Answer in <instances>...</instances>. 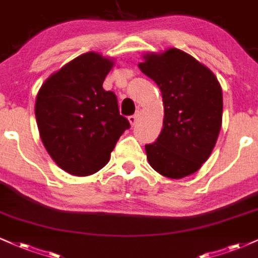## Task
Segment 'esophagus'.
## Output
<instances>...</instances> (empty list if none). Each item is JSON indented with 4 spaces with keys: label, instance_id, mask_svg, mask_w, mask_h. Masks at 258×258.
<instances>
[{
    "label": "esophagus",
    "instance_id": "obj_1",
    "mask_svg": "<svg viewBox=\"0 0 258 258\" xmlns=\"http://www.w3.org/2000/svg\"><path fill=\"white\" fill-rule=\"evenodd\" d=\"M138 119H139V111H137V112H136V114H133V115H131V116L128 117L130 123H131L132 126H135L136 123L138 122Z\"/></svg>",
    "mask_w": 258,
    "mask_h": 258
}]
</instances>
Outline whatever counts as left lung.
<instances>
[{
	"instance_id": "left-lung-1",
	"label": "left lung",
	"mask_w": 258,
	"mask_h": 258,
	"mask_svg": "<svg viewBox=\"0 0 258 258\" xmlns=\"http://www.w3.org/2000/svg\"><path fill=\"white\" fill-rule=\"evenodd\" d=\"M138 67L156 82L164 100V128L146 146L150 166L172 179L197 172L211 155L221 130L220 82L205 65L177 48L144 55Z\"/></svg>"
}]
</instances>
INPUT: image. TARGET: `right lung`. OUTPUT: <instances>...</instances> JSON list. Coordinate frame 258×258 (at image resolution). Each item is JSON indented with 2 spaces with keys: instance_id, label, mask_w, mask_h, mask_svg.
<instances>
[{
  "instance_id": "right-lung-1",
  "label": "right lung",
  "mask_w": 258,
  "mask_h": 258,
  "mask_svg": "<svg viewBox=\"0 0 258 258\" xmlns=\"http://www.w3.org/2000/svg\"><path fill=\"white\" fill-rule=\"evenodd\" d=\"M112 61L88 52L64 65L38 91L35 115L44 148L74 176L96 173L108 164L130 122L114 92L103 88Z\"/></svg>"
}]
</instances>
